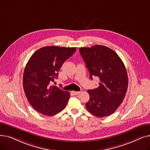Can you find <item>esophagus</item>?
<instances>
[{
	"instance_id": "34e87169",
	"label": "esophagus",
	"mask_w": 150,
	"mask_h": 150,
	"mask_svg": "<svg viewBox=\"0 0 150 150\" xmlns=\"http://www.w3.org/2000/svg\"><path fill=\"white\" fill-rule=\"evenodd\" d=\"M80 93V92H78V91H72V93L75 96H77Z\"/></svg>"
}]
</instances>
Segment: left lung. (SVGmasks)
<instances>
[{"mask_svg":"<svg viewBox=\"0 0 150 150\" xmlns=\"http://www.w3.org/2000/svg\"><path fill=\"white\" fill-rule=\"evenodd\" d=\"M80 53L88 68L90 78H99L97 88L88 90L90 99L86 109L98 117L113 114L119 107L127 91V70L120 58L114 50L104 45L81 47Z\"/></svg>","mask_w":150,"mask_h":150,"instance_id":"8db88e82","label":"left lung"}]
</instances>
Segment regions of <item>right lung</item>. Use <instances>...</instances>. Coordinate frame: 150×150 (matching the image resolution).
<instances>
[{"mask_svg":"<svg viewBox=\"0 0 150 150\" xmlns=\"http://www.w3.org/2000/svg\"><path fill=\"white\" fill-rule=\"evenodd\" d=\"M76 47H44L30 57L23 75L26 97L36 111L52 116L66 106L70 97L68 91L51 86L63 62L75 52Z\"/></svg>","mask_w":150,"mask_h":150,"instance_id":"obj_1","label":"right lung"}]
</instances>
